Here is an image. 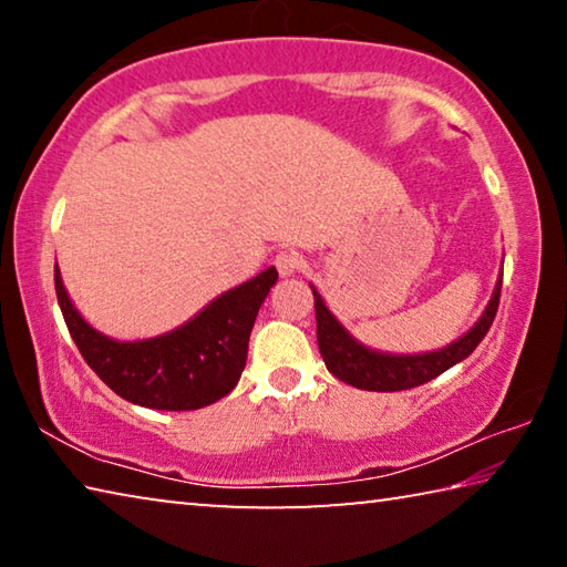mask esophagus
Instances as JSON below:
<instances>
[{"label":"esophagus","mask_w":567,"mask_h":567,"mask_svg":"<svg viewBox=\"0 0 567 567\" xmlns=\"http://www.w3.org/2000/svg\"><path fill=\"white\" fill-rule=\"evenodd\" d=\"M275 267L280 270L282 277H290L295 272H300L302 267V255L295 252V249H285V252H280L275 257Z\"/></svg>","instance_id":"34e87169"}]
</instances>
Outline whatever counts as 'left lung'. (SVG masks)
<instances>
[{
    "label": "left lung",
    "mask_w": 567,
    "mask_h": 567,
    "mask_svg": "<svg viewBox=\"0 0 567 567\" xmlns=\"http://www.w3.org/2000/svg\"><path fill=\"white\" fill-rule=\"evenodd\" d=\"M501 285L503 277L497 280L493 300L487 302L483 318L475 322L473 330H467L463 338L443 350L422 354H388L364 348L342 328L338 318L328 310L320 292L310 285L315 295V320H318V348L322 360L334 378L358 390L398 392L425 385V382L443 375L453 364L463 362L485 338L495 320L497 305H501Z\"/></svg>",
    "instance_id": "8db88e82"
}]
</instances>
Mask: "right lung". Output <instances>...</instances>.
Listing matches in <instances>:
<instances>
[{
	"mask_svg": "<svg viewBox=\"0 0 567 567\" xmlns=\"http://www.w3.org/2000/svg\"><path fill=\"white\" fill-rule=\"evenodd\" d=\"M275 282L277 270L267 267L219 295L182 328L120 342L84 322L54 265L56 300L84 362L120 398L150 410H199L235 390L247 362L249 332Z\"/></svg>",
	"mask_w": 567,
	"mask_h": 567,
	"instance_id": "obj_1",
	"label": "right lung"
}]
</instances>
